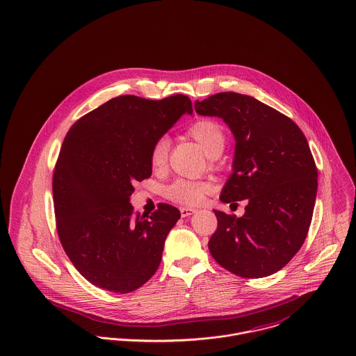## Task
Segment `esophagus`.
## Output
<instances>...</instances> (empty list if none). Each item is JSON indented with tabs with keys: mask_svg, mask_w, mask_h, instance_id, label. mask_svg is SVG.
<instances>
[{
	"mask_svg": "<svg viewBox=\"0 0 356 356\" xmlns=\"http://www.w3.org/2000/svg\"><path fill=\"white\" fill-rule=\"evenodd\" d=\"M181 216L182 217H189L193 213H195V209H190V208H181Z\"/></svg>",
	"mask_w": 356,
	"mask_h": 356,
	"instance_id": "1",
	"label": "esophagus"
}]
</instances>
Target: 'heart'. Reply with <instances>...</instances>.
I'll list each match as a JSON object with an SVG mask.
<instances>
[{"label":"heart","mask_w":356,"mask_h":356,"mask_svg":"<svg viewBox=\"0 0 356 356\" xmlns=\"http://www.w3.org/2000/svg\"><path fill=\"white\" fill-rule=\"evenodd\" d=\"M188 135L200 144L205 154L211 158L218 156L227 142L225 132L222 127L211 119H200L190 124ZM170 149V139L166 136L159 138L152 144L149 151V165L154 171H161L167 165ZM213 190V186L208 181H190L177 179L165 190L167 198L181 205L197 207L204 202L205 197Z\"/></svg>","instance_id":"b5f03b06"}]
</instances>
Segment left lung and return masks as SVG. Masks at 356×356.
<instances>
[{
  "instance_id": "8db88e82",
  "label": "left lung",
  "mask_w": 356,
  "mask_h": 356,
  "mask_svg": "<svg viewBox=\"0 0 356 356\" xmlns=\"http://www.w3.org/2000/svg\"><path fill=\"white\" fill-rule=\"evenodd\" d=\"M201 116H217L236 145L234 172L221 191L227 204L247 201L241 217L214 211L208 247L220 266L241 278L280 271L308 235L317 168L298 125L254 97L224 92L195 101Z\"/></svg>"
}]
</instances>
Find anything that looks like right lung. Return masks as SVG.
<instances>
[{"label":"right lung","mask_w":356,"mask_h":356,"mask_svg":"<svg viewBox=\"0 0 356 356\" xmlns=\"http://www.w3.org/2000/svg\"><path fill=\"white\" fill-rule=\"evenodd\" d=\"M191 112L186 95H120L72 124L54 170V209L63 250L90 284L125 294L158 270L181 213L167 204L134 213L129 197L152 174V144Z\"/></svg>","instance_id":"1"}]
</instances>
